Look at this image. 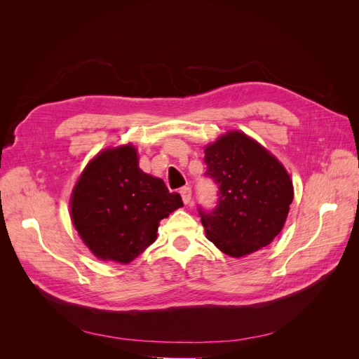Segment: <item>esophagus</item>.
Here are the masks:
<instances>
[{"instance_id": "obj_1", "label": "esophagus", "mask_w": 359, "mask_h": 359, "mask_svg": "<svg viewBox=\"0 0 359 359\" xmlns=\"http://www.w3.org/2000/svg\"><path fill=\"white\" fill-rule=\"evenodd\" d=\"M181 198H182V202L189 205L191 202V189L190 187H182L181 189Z\"/></svg>"}]
</instances>
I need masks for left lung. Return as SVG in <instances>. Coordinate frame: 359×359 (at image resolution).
I'll return each mask as SVG.
<instances>
[{
  "instance_id": "8db88e82",
  "label": "left lung",
  "mask_w": 359,
  "mask_h": 359,
  "mask_svg": "<svg viewBox=\"0 0 359 359\" xmlns=\"http://www.w3.org/2000/svg\"><path fill=\"white\" fill-rule=\"evenodd\" d=\"M205 165V175L219 186L215 208H199L206 238L232 257L273 243L293 201L285 166L241 132L226 133L206 147Z\"/></svg>"
}]
</instances>
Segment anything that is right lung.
<instances>
[{
    "mask_svg": "<svg viewBox=\"0 0 359 359\" xmlns=\"http://www.w3.org/2000/svg\"><path fill=\"white\" fill-rule=\"evenodd\" d=\"M180 206L178 193L140 170L136 148L121 145L86 165L73 189L70 212L94 256L130 264L156 241L160 220Z\"/></svg>",
    "mask_w": 359,
    "mask_h": 359,
    "instance_id": "right-lung-1",
    "label": "right lung"
}]
</instances>
